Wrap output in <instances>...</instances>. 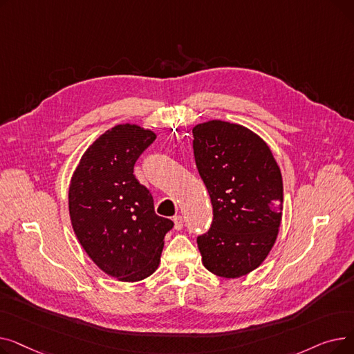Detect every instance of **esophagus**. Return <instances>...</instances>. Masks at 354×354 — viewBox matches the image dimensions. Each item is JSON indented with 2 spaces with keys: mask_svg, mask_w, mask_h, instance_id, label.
Wrapping results in <instances>:
<instances>
[{
  "mask_svg": "<svg viewBox=\"0 0 354 354\" xmlns=\"http://www.w3.org/2000/svg\"><path fill=\"white\" fill-rule=\"evenodd\" d=\"M174 222H175V230L180 231L183 228V218L180 215L174 216Z\"/></svg>",
  "mask_w": 354,
  "mask_h": 354,
  "instance_id": "34e87169",
  "label": "esophagus"
}]
</instances>
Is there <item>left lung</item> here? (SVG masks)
Returning <instances> with one entry per match:
<instances>
[{
    "label": "left lung",
    "instance_id": "obj_1",
    "mask_svg": "<svg viewBox=\"0 0 354 354\" xmlns=\"http://www.w3.org/2000/svg\"><path fill=\"white\" fill-rule=\"evenodd\" d=\"M194 155L214 218L196 238L202 264L218 277H243L267 258L283 216V178L267 143L230 122L196 124Z\"/></svg>",
    "mask_w": 354,
    "mask_h": 354
}]
</instances>
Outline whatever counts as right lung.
<instances>
[{
    "label": "right lung",
    "instance_id": "add662e5",
    "mask_svg": "<svg viewBox=\"0 0 354 354\" xmlns=\"http://www.w3.org/2000/svg\"><path fill=\"white\" fill-rule=\"evenodd\" d=\"M156 135L138 124H118L84 152L68 189L71 225L100 270L135 283L153 274L163 238L174 222L155 214L153 196L133 166Z\"/></svg>",
    "mask_w": 354,
    "mask_h": 354
}]
</instances>
